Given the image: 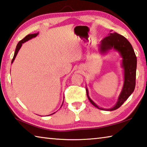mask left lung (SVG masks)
Returning a JSON list of instances; mask_svg holds the SVG:
<instances>
[{
    "mask_svg": "<svg viewBox=\"0 0 147 147\" xmlns=\"http://www.w3.org/2000/svg\"><path fill=\"white\" fill-rule=\"evenodd\" d=\"M114 49L119 53L122 57V67L124 69V84L121 92L118 97L115 105L111 109H103L99 107L89 96L87 88H86L88 99L93 105L98 109L103 111H114L122 105L128 98L134 92L136 86V76L137 58L133 49L132 45L123 36L118 33H114L109 34L101 40L100 44V51L104 54L109 50Z\"/></svg>",
    "mask_w": 147,
    "mask_h": 147,
    "instance_id": "obj_1",
    "label": "left lung"
}]
</instances>
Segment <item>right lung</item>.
I'll list each match as a JSON object with an SVG mask.
<instances>
[{"label":"right lung","instance_id":"obj_1","mask_svg":"<svg viewBox=\"0 0 147 147\" xmlns=\"http://www.w3.org/2000/svg\"><path fill=\"white\" fill-rule=\"evenodd\" d=\"M38 33H34V34H28L27 36H25L24 38L22 40H20L19 42H18V44H17V47H16V49H15V54H14V56H13V60H12V61H11V63L13 62V61H14L15 58V57H16V56H17V53H18V51H19V49H20V47H21V46H22V44L24 43V42H26V41H28L29 40H30V39H31V38H34V37H36L37 35H38ZM63 103H62V105H63ZM62 106H61V107H62ZM54 113H53V114H53ZM51 114H50V115H51Z\"/></svg>","mask_w":147,"mask_h":147}]
</instances>
